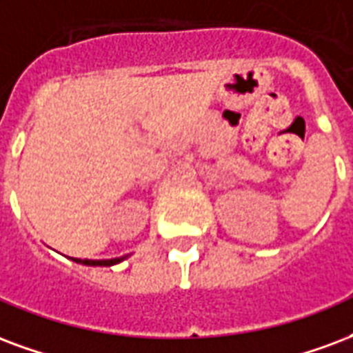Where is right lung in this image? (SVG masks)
<instances>
[{
  "label": "right lung",
  "instance_id": "1",
  "mask_svg": "<svg viewBox=\"0 0 353 353\" xmlns=\"http://www.w3.org/2000/svg\"><path fill=\"white\" fill-rule=\"evenodd\" d=\"M123 258H114V260H80V258H72V260L77 263H83V265H114V263L121 262Z\"/></svg>",
  "mask_w": 353,
  "mask_h": 353
}]
</instances>
